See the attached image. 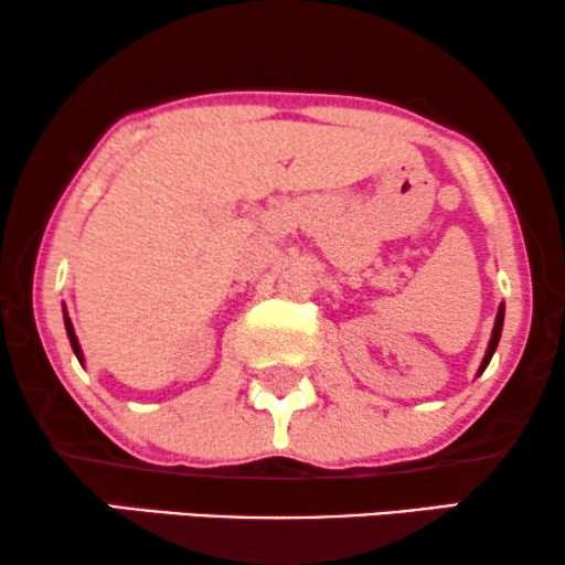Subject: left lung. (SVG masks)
<instances>
[{"instance_id": "left-lung-1", "label": "left lung", "mask_w": 565, "mask_h": 565, "mask_svg": "<svg viewBox=\"0 0 565 565\" xmlns=\"http://www.w3.org/2000/svg\"><path fill=\"white\" fill-rule=\"evenodd\" d=\"M501 323H504V306L499 308V316H497V327H493V334H491L489 350H486V358H483V362H481V370H478V373H483L486 365H489L491 358H493V352H497V344H499V337H501Z\"/></svg>"}]
</instances>
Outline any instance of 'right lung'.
<instances>
[{
	"label": "right lung",
	"instance_id": "obj_1",
	"mask_svg": "<svg viewBox=\"0 0 565 565\" xmlns=\"http://www.w3.org/2000/svg\"><path fill=\"white\" fill-rule=\"evenodd\" d=\"M64 321H66V334H68V339H72V350H74V354H76V358H79V360H82V350H79V342H76L74 327H72V321H68V316H64Z\"/></svg>",
	"mask_w": 565,
	"mask_h": 565
}]
</instances>
